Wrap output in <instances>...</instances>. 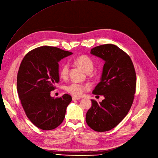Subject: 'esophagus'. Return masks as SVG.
Instances as JSON below:
<instances>
[{"label":"esophagus","instance_id":"34e87169","mask_svg":"<svg viewBox=\"0 0 158 158\" xmlns=\"http://www.w3.org/2000/svg\"><path fill=\"white\" fill-rule=\"evenodd\" d=\"M80 99H81V98H79V97H72V100H78Z\"/></svg>","mask_w":158,"mask_h":158}]
</instances>
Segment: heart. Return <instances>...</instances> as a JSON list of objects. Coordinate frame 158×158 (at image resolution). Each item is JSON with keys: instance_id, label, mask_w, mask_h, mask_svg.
I'll use <instances>...</instances> for the list:
<instances>
[{"instance_id": "b5f03b06", "label": "heart", "mask_w": 158, "mask_h": 158, "mask_svg": "<svg viewBox=\"0 0 158 158\" xmlns=\"http://www.w3.org/2000/svg\"><path fill=\"white\" fill-rule=\"evenodd\" d=\"M75 64L81 67L86 73L92 72L94 68V62L92 59L86 55H82L77 57L74 60ZM69 72V65L67 63L63 64L60 68V76L62 78L67 77ZM88 87L86 85H82L80 83L72 82L67 85L65 88V90L73 96L79 97L83 93L84 91Z\"/></svg>"}]
</instances>
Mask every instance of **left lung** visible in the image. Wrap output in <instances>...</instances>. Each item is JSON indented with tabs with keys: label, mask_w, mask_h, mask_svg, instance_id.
Masks as SVG:
<instances>
[{
	"label": "left lung",
	"mask_w": 158,
	"mask_h": 158,
	"mask_svg": "<svg viewBox=\"0 0 158 158\" xmlns=\"http://www.w3.org/2000/svg\"><path fill=\"white\" fill-rule=\"evenodd\" d=\"M91 53L105 61L101 81L93 91L103 95L99 103L91 99L86 115L89 127L96 131L112 130L131 109L136 91V72L130 56L115 45L107 44L91 49Z\"/></svg>",
	"instance_id": "left-lung-1"
}]
</instances>
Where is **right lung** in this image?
I'll use <instances>...</instances> for the list:
<instances>
[{
	"label": "right lung",
	"instance_id": "obj_1",
	"mask_svg": "<svg viewBox=\"0 0 158 158\" xmlns=\"http://www.w3.org/2000/svg\"><path fill=\"white\" fill-rule=\"evenodd\" d=\"M72 54L52 46L29 51L21 63L17 75V91L27 118L37 128L51 130L64 121L72 97L65 94L53 98L51 91L59 82L58 61Z\"/></svg>",
	"mask_w": 158,
	"mask_h": 158
}]
</instances>
